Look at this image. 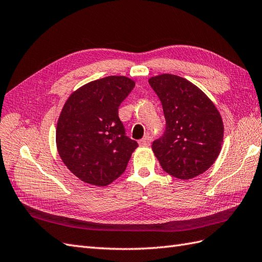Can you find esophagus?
<instances>
[{"mask_svg": "<svg viewBox=\"0 0 262 262\" xmlns=\"http://www.w3.org/2000/svg\"><path fill=\"white\" fill-rule=\"evenodd\" d=\"M150 142H151V137L149 135H146L141 139V141H138V144L141 146H149Z\"/></svg>", "mask_w": 262, "mask_h": 262, "instance_id": "34e87169", "label": "esophagus"}]
</instances>
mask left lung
<instances>
[{
    "instance_id": "8db88e82",
    "label": "left lung",
    "mask_w": 262,
    "mask_h": 262,
    "mask_svg": "<svg viewBox=\"0 0 262 262\" xmlns=\"http://www.w3.org/2000/svg\"><path fill=\"white\" fill-rule=\"evenodd\" d=\"M162 102L166 128L151 148L162 168L180 180L208 171L223 142V121L214 103L186 79L164 74L149 78Z\"/></svg>"
}]
</instances>
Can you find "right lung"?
I'll return each instance as SVG.
<instances>
[{"label": "right lung", "instance_id": "add662e5", "mask_svg": "<svg viewBox=\"0 0 262 262\" xmlns=\"http://www.w3.org/2000/svg\"><path fill=\"white\" fill-rule=\"evenodd\" d=\"M135 82L109 76L88 82L67 99L56 132L64 165L84 183L111 184L125 172L137 142L126 136L118 108Z\"/></svg>", "mask_w": 262, "mask_h": 262}]
</instances>
